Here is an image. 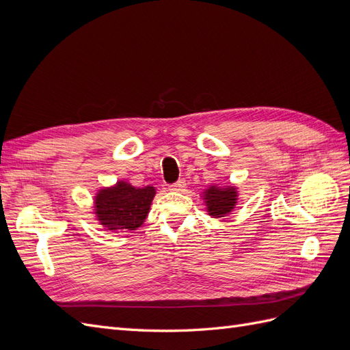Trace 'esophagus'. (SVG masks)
<instances>
[{
	"mask_svg": "<svg viewBox=\"0 0 350 350\" xmlns=\"http://www.w3.org/2000/svg\"><path fill=\"white\" fill-rule=\"evenodd\" d=\"M185 185L187 184H185L184 179H179L178 183H175V184H172L171 187H169V189H171L172 193H183L184 189H185Z\"/></svg>",
	"mask_w": 350,
	"mask_h": 350,
	"instance_id": "obj_1",
	"label": "esophagus"
}]
</instances>
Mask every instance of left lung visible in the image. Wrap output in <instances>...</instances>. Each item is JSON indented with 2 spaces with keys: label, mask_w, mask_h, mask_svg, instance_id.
<instances>
[{
  "label": "left lung",
  "mask_w": 350,
  "mask_h": 350,
  "mask_svg": "<svg viewBox=\"0 0 350 350\" xmlns=\"http://www.w3.org/2000/svg\"><path fill=\"white\" fill-rule=\"evenodd\" d=\"M203 200L207 215L219 219L230 215L238 203V188L235 185L213 184L203 191Z\"/></svg>",
  "instance_id": "1"
}]
</instances>
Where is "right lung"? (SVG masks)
I'll list each match as a JSON object with an SVG mask.
<instances>
[{"mask_svg": "<svg viewBox=\"0 0 350 350\" xmlns=\"http://www.w3.org/2000/svg\"><path fill=\"white\" fill-rule=\"evenodd\" d=\"M156 188H137L126 181L100 188L94 196V215L99 224L112 232H126L140 228L150 211Z\"/></svg>", "mask_w": 350, "mask_h": 350, "instance_id": "add662e5", "label": "right lung"}]
</instances>
